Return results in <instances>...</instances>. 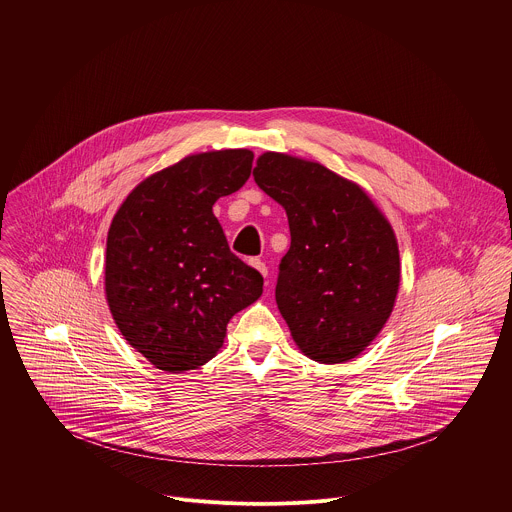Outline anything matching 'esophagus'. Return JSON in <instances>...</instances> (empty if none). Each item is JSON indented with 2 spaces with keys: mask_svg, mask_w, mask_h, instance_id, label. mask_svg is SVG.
I'll list each match as a JSON object with an SVG mask.
<instances>
[{
  "mask_svg": "<svg viewBox=\"0 0 512 512\" xmlns=\"http://www.w3.org/2000/svg\"><path fill=\"white\" fill-rule=\"evenodd\" d=\"M249 265H251L253 269H257L263 277H267V265H265L261 259H249Z\"/></svg>",
  "mask_w": 512,
  "mask_h": 512,
  "instance_id": "34e87169",
  "label": "esophagus"
}]
</instances>
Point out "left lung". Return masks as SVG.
<instances>
[{"label": "left lung", "mask_w": 512, "mask_h": 512, "mask_svg": "<svg viewBox=\"0 0 512 512\" xmlns=\"http://www.w3.org/2000/svg\"><path fill=\"white\" fill-rule=\"evenodd\" d=\"M253 178L287 214L291 245L275 302L291 336L318 362L354 358L397 298L399 247L389 221L360 186L316 162L267 152Z\"/></svg>", "instance_id": "1"}]
</instances>
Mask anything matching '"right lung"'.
I'll return each mask as SVG.
<instances>
[{"label":"right lung","mask_w":512,"mask_h":512,"mask_svg":"<svg viewBox=\"0 0 512 512\" xmlns=\"http://www.w3.org/2000/svg\"><path fill=\"white\" fill-rule=\"evenodd\" d=\"M253 152L188 156L145 178L117 210L105 294L125 340L158 369L202 367L229 320L263 294L257 269L231 253L212 204L251 176Z\"/></svg>","instance_id":"add662e5"}]
</instances>
